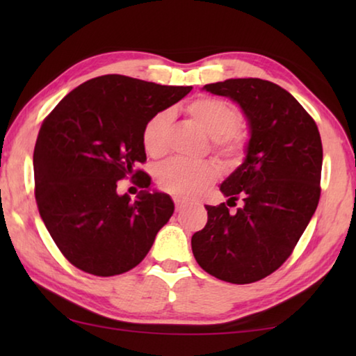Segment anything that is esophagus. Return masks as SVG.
<instances>
[{"instance_id": "1", "label": "esophagus", "mask_w": 356, "mask_h": 356, "mask_svg": "<svg viewBox=\"0 0 356 356\" xmlns=\"http://www.w3.org/2000/svg\"><path fill=\"white\" fill-rule=\"evenodd\" d=\"M174 204H176V210H177V212H180V210H184V209L186 207V204H185L184 201L177 200V197H176V200H174Z\"/></svg>"}]
</instances>
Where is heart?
Returning <instances> with one entry per match:
<instances>
[{"mask_svg": "<svg viewBox=\"0 0 356 356\" xmlns=\"http://www.w3.org/2000/svg\"><path fill=\"white\" fill-rule=\"evenodd\" d=\"M186 114L212 138L213 150L225 165H236L243 154L246 135L236 125L240 114L237 108L226 100L201 97L186 105ZM172 111L155 113L143 129V144L152 156L163 155L168 150ZM160 186L177 197H193L215 180V168L207 163H190L185 160H170L156 168Z\"/></svg>", "mask_w": 356, "mask_h": 356, "instance_id": "b5f03b06", "label": "heart"}]
</instances>
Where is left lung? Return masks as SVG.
I'll return each mask as SVG.
<instances>
[{
  "label": "left lung",
  "mask_w": 356,
  "mask_h": 356,
  "mask_svg": "<svg viewBox=\"0 0 356 356\" xmlns=\"http://www.w3.org/2000/svg\"><path fill=\"white\" fill-rule=\"evenodd\" d=\"M202 91L231 99L248 125L245 159L220 185L227 202L207 206V225L191 237L196 262L209 275L250 284L273 273L314 215L321 197L322 141L292 94L259 78H229Z\"/></svg>",
  "instance_id": "left-lung-1"
}]
</instances>
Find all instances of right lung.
<instances>
[{
	"instance_id": "obj_1",
	"label": "right lung",
	"mask_w": 356,
	"mask_h": 356,
	"mask_svg": "<svg viewBox=\"0 0 356 356\" xmlns=\"http://www.w3.org/2000/svg\"><path fill=\"white\" fill-rule=\"evenodd\" d=\"M190 91L104 75L75 88L44 120L33 156L35 202L51 238L76 268L95 276L129 272L170 221V195L152 190L136 166L146 160L144 125ZM124 177L143 188L135 202L117 193Z\"/></svg>"
}]
</instances>
